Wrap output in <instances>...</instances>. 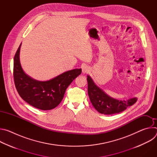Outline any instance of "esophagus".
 <instances>
[{
    "label": "esophagus",
    "instance_id": "34e87169",
    "mask_svg": "<svg viewBox=\"0 0 157 157\" xmlns=\"http://www.w3.org/2000/svg\"><path fill=\"white\" fill-rule=\"evenodd\" d=\"M89 68L87 66H84L82 68V73H87L89 72Z\"/></svg>",
    "mask_w": 157,
    "mask_h": 157
}]
</instances>
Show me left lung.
Instances as JSON below:
<instances>
[{
	"instance_id": "obj_1",
	"label": "left lung",
	"mask_w": 157,
	"mask_h": 157,
	"mask_svg": "<svg viewBox=\"0 0 157 157\" xmlns=\"http://www.w3.org/2000/svg\"><path fill=\"white\" fill-rule=\"evenodd\" d=\"M87 80L89 99L94 108L101 114L110 115L121 113L137 101V98L127 101H119L112 98L94 84L90 76H87Z\"/></svg>"
}]
</instances>
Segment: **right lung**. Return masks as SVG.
<instances>
[{
	"label": "right lung",
	"instance_id": "obj_1",
	"mask_svg": "<svg viewBox=\"0 0 157 157\" xmlns=\"http://www.w3.org/2000/svg\"><path fill=\"white\" fill-rule=\"evenodd\" d=\"M19 46L13 59V79L20 96L30 105L41 109L51 110L61 102L66 89L81 73V69H75L47 81H39L27 75L20 63Z\"/></svg>",
	"mask_w": 157,
	"mask_h": 157
}]
</instances>
